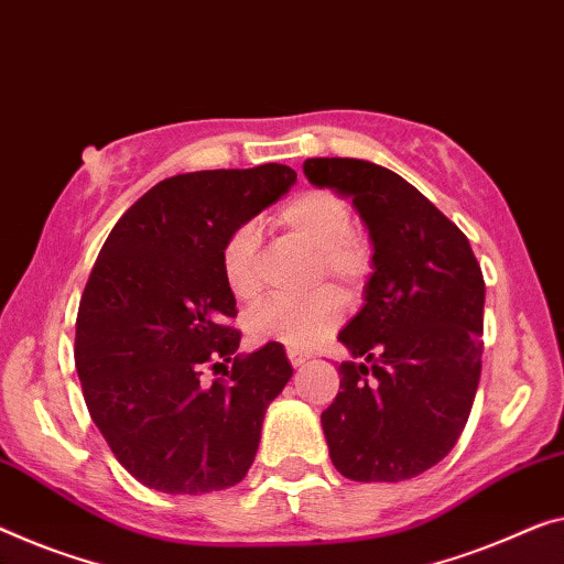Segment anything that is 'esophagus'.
<instances>
[{
    "label": "esophagus",
    "instance_id": "esophagus-1",
    "mask_svg": "<svg viewBox=\"0 0 564 564\" xmlns=\"http://www.w3.org/2000/svg\"><path fill=\"white\" fill-rule=\"evenodd\" d=\"M289 359H291L293 367H301L308 359V355H306V351H299V349H289Z\"/></svg>",
    "mask_w": 564,
    "mask_h": 564
}]
</instances>
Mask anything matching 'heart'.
I'll list each match as a JSON object with an SVG mask.
<instances>
[{"label":"heart","mask_w":564,"mask_h":564,"mask_svg":"<svg viewBox=\"0 0 564 564\" xmlns=\"http://www.w3.org/2000/svg\"><path fill=\"white\" fill-rule=\"evenodd\" d=\"M279 225L293 238L318 250L324 271L344 285H357L369 271V248L351 230V209L329 189H306L285 202ZM225 285L238 301H256L260 281V230L238 225L220 250ZM341 301L334 291H318L308 299H268L248 316V336L258 344L275 341L289 349H308L326 339L339 324Z\"/></svg>","instance_id":"heart-1"}]
</instances>
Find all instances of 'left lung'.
Masks as SVG:
<instances>
[{
	"label": "left lung",
	"instance_id": "1",
	"mask_svg": "<svg viewBox=\"0 0 564 564\" xmlns=\"http://www.w3.org/2000/svg\"><path fill=\"white\" fill-rule=\"evenodd\" d=\"M314 187L349 197L372 242L365 306L339 332L351 359L322 413L351 481H405L448 456L474 405L484 351L481 265L468 238L388 166L306 159Z\"/></svg>",
	"mask_w": 564,
	"mask_h": 564
}]
</instances>
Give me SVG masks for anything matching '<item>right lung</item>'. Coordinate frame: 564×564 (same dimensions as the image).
Instances as JSON below:
<instances>
[{
  "instance_id": "add662e5",
  "label": "right lung",
  "mask_w": 564,
  "mask_h": 564,
  "mask_svg": "<svg viewBox=\"0 0 564 564\" xmlns=\"http://www.w3.org/2000/svg\"><path fill=\"white\" fill-rule=\"evenodd\" d=\"M293 182L283 164L170 176L100 248L75 322V367L98 431L149 489L223 491L253 466L265 410L293 367L275 341L238 355L220 250ZM205 366L223 368L221 380L205 386Z\"/></svg>"
}]
</instances>
